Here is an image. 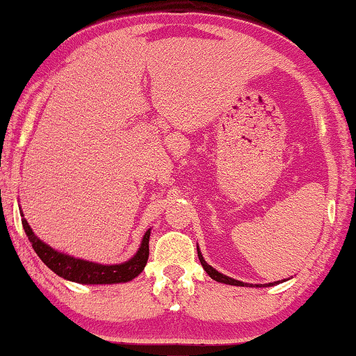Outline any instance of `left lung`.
Wrapping results in <instances>:
<instances>
[{
	"mask_svg": "<svg viewBox=\"0 0 356 356\" xmlns=\"http://www.w3.org/2000/svg\"><path fill=\"white\" fill-rule=\"evenodd\" d=\"M197 250H198V258H200V263H202L203 269H204V271L208 273V276L211 277V279L216 280V282H222V284H229V285H237V287H253V284L242 282V280H237V279H232V277H229V276H224L222 273L216 271V269H214L213 266H209V264H208L207 261H204L203 254H202V252H200V248H198V247H197ZM277 282H279V280H277ZM277 282L263 284V287H273V285H276ZM257 287H259V285H257Z\"/></svg>",
	"mask_w": 356,
	"mask_h": 356,
	"instance_id": "1",
	"label": "left lung"
}]
</instances>
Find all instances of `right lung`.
<instances>
[{"mask_svg":"<svg viewBox=\"0 0 356 356\" xmlns=\"http://www.w3.org/2000/svg\"><path fill=\"white\" fill-rule=\"evenodd\" d=\"M22 226L26 230L27 237L32 243L35 253L38 254L40 259L51 269L53 273H56L59 277H64L67 280L77 284H119V282H129L134 277H137L140 273L145 269V264L148 261V243H149V230L143 235L142 243H140L138 252L134 254L132 258L126 263L121 264H99L85 261V259L69 257L66 253L58 252L42 242L37 235L33 234L32 227L29 226L22 214Z\"/></svg>","mask_w":356,"mask_h":356,"instance_id":"obj_1","label":"right lung"}]
</instances>
